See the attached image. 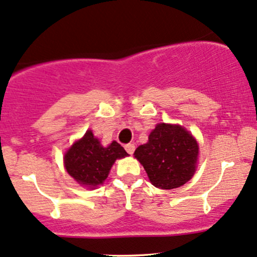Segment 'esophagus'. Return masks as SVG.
<instances>
[{
    "label": "esophagus",
    "mask_w": 257,
    "mask_h": 257,
    "mask_svg": "<svg viewBox=\"0 0 257 257\" xmlns=\"http://www.w3.org/2000/svg\"><path fill=\"white\" fill-rule=\"evenodd\" d=\"M125 150L128 154H132L135 152V145L134 143H127V145L125 146Z\"/></svg>",
    "instance_id": "1"
}]
</instances>
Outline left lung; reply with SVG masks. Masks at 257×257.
<instances>
[{
	"instance_id": "8db88e82",
	"label": "left lung",
	"mask_w": 257,
	"mask_h": 257,
	"mask_svg": "<svg viewBox=\"0 0 257 257\" xmlns=\"http://www.w3.org/2000/svg\"><path fill=\"white\" fill-rule=\"evenodd\" d=\"M198 156V145L181 126L159 123L151 132L148 142L135 151L156 187L170 190L191 179Z\"/></svg>"
}]
</instances>
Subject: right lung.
<instances>
[{"mask_svg":"<svg viewBox=\"0 0 257 257\" xmlns=\"http://www.w3.org/2000/svg\"><path fill=\"white\" fill-rule=\"evenodd\" d=\"M126 156V151L117 142L101 147L92 131H87L83 139L77 141L65 154V167L74 180L93 187L103 184L114 162Z\"/></svg>","mask_w":257,"mask_h":257,"instance_id":"add662e5","label":"right lung"}]
</instances>
